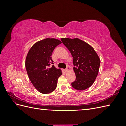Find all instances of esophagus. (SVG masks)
Here are the masks:
<instances>
[{
  "mask_svg": "<svg viewBox=\"0 0 126 126\" xmlns=\"http://www.w3.org/2000/svg\"><path fill=\"white\" fill-rule=\"evenodd\" d=\"M69 69H70V67H69V66H67V68H66V69H65V70H64V71H65L66 72H67V71H69Z\"/></svg>",
  "mask_w": 126,
  "mask_h": 126,
  "instance_id": "esophagus-1",
  "label": "esophagus"
}]
</instances>
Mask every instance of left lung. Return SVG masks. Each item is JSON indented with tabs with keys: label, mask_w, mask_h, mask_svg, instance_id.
<instances>
[{
	"label": "left lung",
	"mask_w": 126,
	"mask_h": 126,
	"mask_svg": "<svg viewBox=\"0 0 126 126\" xmlns=\"http://www.w3.org/2000/svg\"><path fill=\"white\" fill-rule=\"evenodd\" d=\"M61 41L73 58L76 80L71 83L76 90H83L93 84L98 74L100 60L89 44L78 38H62Z\"/></svg>",
	"instance_id": "left-lung-1"
}]
</instances>
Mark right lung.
<instances>
[{"label":"right lung","mask_w":126,"mask_h":126,"mask_svg":"<svg viewBox=\"0 0 126 126\" xmlns=\"http://www.w3.org/2000/svg\"><path fill=\"white\" fill-rule=\"evenodd\" d=\"M60 40L47 38L34 44L26 57L25 66L30 81L43 94H49L56 88L57 80L62 74L54 66L51 55Z\"/></svg>","instance_id":"1"}]
</instances>
